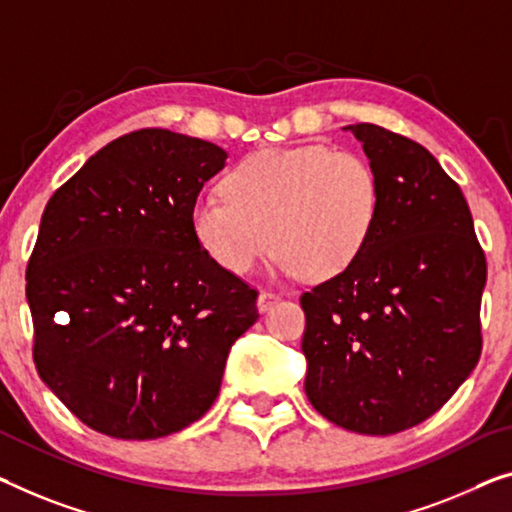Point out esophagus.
<instances>
[{"instance_id":"obj_1","label":"esophagus","mask_w":512,"mask_h":512,"mask_svg":"<svg viewBox=\"0 0 512 512\" xmlns=\"http://www.w3.org/2000/svg\"><path fill=\"white\" fill-rule=\"evenodd\" d=\"M278 301H280V294L264 289V292H259V296H257V308H259V312H266V310H271Z\"/></svg>"}]
</instances>
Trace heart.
Here are the masks:
<instances>
[{
	"label": "heart",
	"mask_w": 512,
	"mask_h": 512,
	"mask_svg": "<svg viewBox=\"0 0 512 512\" xmlns=\"http://www.w3.org/2000/svg\"><path fill=\"white\" fill-rule=\"evenodd\" d=\"M381 209L368 160L324 144L264 149L239 160L223 195L200 197L190 234L213 264L246 276L276 248L278 276L329 280L368 246Z\"/></svg>",
	"instance_id": "1"
}]
</instances>
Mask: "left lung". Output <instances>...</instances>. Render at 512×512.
Segmentation results:
<instances>
[{
	"label": "left lung",
	"instance_id": "obj_1",
	"mask_svg": "<svg viewBox=\"0 0 512 512\" xmlns=\"http://www.w3.org/2000/svg\"><path fill=\"white\" fill-rule=\"evenodd\" d=\"M381 188L368 246L301 296L305 395L331 423L395 434L423 423L476 368L485 253L469 204L421 144L345 126Z\"/></svg>",
	"mask_w": 512,
	"mask_h": 512
}]
</instances>
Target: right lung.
Segmentation results:
<instances>
[{"label": "right lung", "instance_id": "obj_1", "mask_svg": "<svg viewBox=\"0 0 512 512\" xmlns=\"http://www.w3.org/2000/svg\"><path fill=\"white\" fill-rule=\"evenodd\" d=\"M218 144L128 133L50 197L27 264L34 363L91 430L158 439L207 414L257 292L197 248L190 209Z\"/></svg>", "mask_w": 512, "mask_h": 512}]
</instances>
